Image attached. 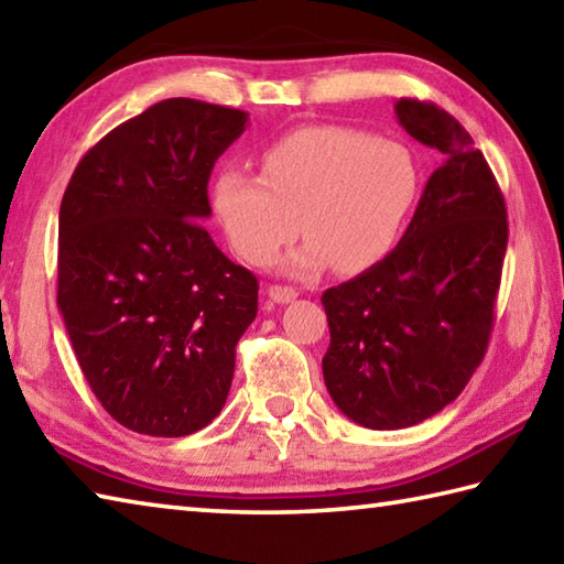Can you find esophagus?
Returning a JSON list of instances; mask_svg holds the SVG:
<instances>
[{"instance_id":"34e87169","label":"esophagus","mask_w":564,"mask_h":564,"mask_svg":"<svg viewBox=\"0 0 564 564\" xmlns=\"http://www.w3.org/2000/svg\"><path fill=\"white\" fill-rule=\"evenodd\" d=\"M268 294H270V300L278 304H290L296 300V290H292V286H282V284H272Z\"/></svg>"}]
</instances>
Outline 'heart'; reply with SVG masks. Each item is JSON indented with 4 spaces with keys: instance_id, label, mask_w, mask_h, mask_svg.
<instances>
[{
    "instance_id": "heart-1",
    "label": "heart",
    "mask_w": 564,
    "mask_h": 564,
    "mask_svg": "<svg viewBox=\"0 0 564 564\" xmlns=\"http://www.w3.org/2000/svg\"><path fill=\"white\" fill-rule=\"evenodd\" d=\"M420 191L405 147L350 127H302L260 154V176L220 172L210 206L232 250L264 264L296 236L284 270L310 278L326 264L356 274L395 248Z\"/></svg>"
}]
</instances>
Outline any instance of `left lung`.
Masks as SVG:
<instances>
[{"instance_id":"obj_1","label":"left lung","mask_w":564,"mask_h":564,"mask_svg":"<svg viewBox=\"0 0 564 564\" xmlns=\"http://www.w3.org/2000/svg\"><path fill=\"white\" fill-rule=\"evenodd\" d=\"M395 115L442 164L395 250L322 296L326 390L368 430L412 427L459 398L486 354L508 246L501 188L469 132L432 102L402 98Z\"/></svg>"}]
</instances>
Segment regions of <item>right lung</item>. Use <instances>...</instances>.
<instances>
[{
  "label": "right lung",
  "mask_w": 564,
  "mask_h": 564,
  "mask_svg": "<svg viewBox=\"0 0 564 564\" xmlns=\"http://www.w3.org/2000/svg\"><path fill=\"white\" fill-rule=\"evenodd\" d=\"M248 112L169 98L80 159L58 214V310L100 405L127 430L186 437L226 405L258 280L204 223L218 156Z\"/></svg>",
  "instance_id": "right-lung-1"
}]
</instances>
